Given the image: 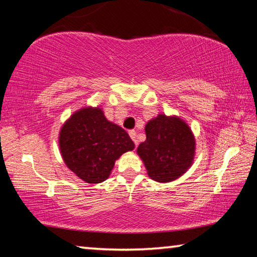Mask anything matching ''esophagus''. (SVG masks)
I'll return each mask as SVG.
<instances>
[{
  "instance_id": "esophagus-1",
  "label": "esophagus",
  "mask_w": 257,
  "mask_h": 257,
  "mask_svg": "<svg viewBox=\"0 0 257 257\" xmlns=\"http://www.w3.org/2000/svg\"><path fill=\"white\" fill-rule=\"evenodd\" d=\"M129 136L135 142V145L137 146L138 145V142H137V139H136V137H137L136 132H135V130H129Z\"/></svg>"
}]
</instances>
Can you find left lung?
Here are the masks:
<instances>
[{
  "mask_svg": "<svg viewBox=\"0 0 257 257\" xmlns=\"http://www.w3.org/2000/svg\"><path fill=\"white\" fill-rule=\"evenodd\" d=\"M145 133L146 141L139 144L137 153L151 179L169 182L188 170L194 161L195 138L185 121L159 114L147 122Z\"/></svg>",
  "mask_w": 257,
  "mask_h": 257,
  "instance_id": "8db88e82",
  "label": "left lung"
}]
</instances>
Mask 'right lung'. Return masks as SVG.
Instances as JSON below:
<instances>
[{"label":"right lung","mask_w":257,"mask_h":257,"mask_svg":"<svg viewBox=\"0 0 257 257\" xmlns=\"http://www.w3.org/2000/svg\"><path fill=\"white\" fill-rule=\"evenodd\" d=\"M59 145L67 167L88 184L106 180L115 161L135 149L127 132L110 122L99 107L73 113L60 130Z\"/></svg>","instance_id":"add662e5"}]
</instances>
